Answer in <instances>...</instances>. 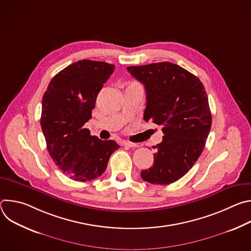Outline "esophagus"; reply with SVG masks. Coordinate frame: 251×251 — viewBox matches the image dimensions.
Masks as SVG:
<instances>
[{
  "label": "esophagus",
  "instance_id": "34e87169",
  "mask_svg": "<svg viewBox=\"0 0 251 251\" xmlns=\"http://www.w3.org/2000/svg\"><path fill=\"white\" fill-rule=\"evenodd\" d=\"M122 144H123V146H127V147H134V148L139 147V145L136 144V143H132V142H129V141H123Z\"/></svg>",
  "mask_w": 251,
  "mask_h": 251
}]
</instances>
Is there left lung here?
Instances as JSON below:
<instances>
[{"label": "left lung", "instance_id": "8db88e82", "mask_svg": "<svg viewBox=\"0 0 251 251\" xmlns=\"http://www.w3.org/2000/svg\"><path fill=\"white\" fill-rule=\"evenodd\" d=\"M127 69L145 86L144 120L161 125L164 133L155 146L153 166L141 176L151 184L170 185L185 176L203 151L211 127L204 87L196 75L169 61Z\"/></svg>", "mask_w": 251, "mask_h": 251}]
</instances>
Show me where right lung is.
Masks as SVG:
<instances>
[{
	"label": "right lung",
	"mask_w": 251,
	"mask_h": 251,
	"mask_svg": "<svg viewBox=\"0 0 251 251\" xmlns=\"http://www.w3.org/2000/svg\"><path fill=\"white\" fill-rule=\"evenodd\" d=\"M113 71L110 63L78 60L53 76L44 94L41 125L48 151L62 173L75 181L95 180L120 148L115 141H102L83 127Z\"/></svg>",
	"instance_id": "add662e5"
}]
</instances>
